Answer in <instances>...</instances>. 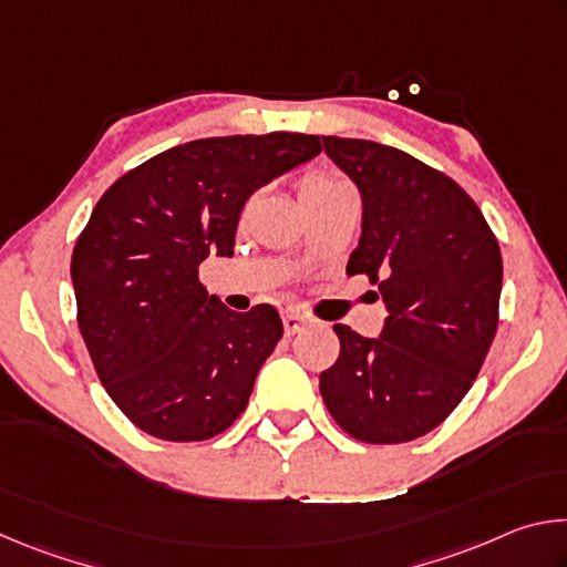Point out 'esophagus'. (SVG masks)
I'll list each match as a JSON object with an SVG mask.
<instances>
[{"label": "esophagus", "mask_w": 567, "mask_h": 567, "mask_svg": "<svg viewBox=\"0 0 567 567\" xmlns=\"http://www.w3.org/2000/svg\"><path fill=\"white\" fill-rule=\"evenodd\" d=\"M282 324H285V332H287V334H297V332H300V330L305 328L307 320L302 318L300 312L290 310V312H285V315H282Z\"/></svg>", "instance_id": "esophagus-1"}]
</instances>
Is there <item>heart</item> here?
I'll return each mask as SVG.
<instances>
[{
	"label": "heart",
	"mask_w": 567,
	"mask_h": 567,
	"mask_svg": "<svg viewBox=\"0 0 567 567\" xmlns=\"http://www.w3.org/2000/svg\"><path fill=\"white\" fill-rule=\"evenodd\" d=\"M344 185H348V182H344V179L338 177V175H332V172L312 169V172H307V175H302L300 185H297V192H300L302 205H310V203H315V199L330 195V192L340 189V187H344ZM249 205H252V199H249L247 207H249Z\"/></svg>",
	"instance_id": "b5f03b06"
}]
</instances>
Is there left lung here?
<instances>
[{
  "label": "left lung",
  "mask_w": 567,
  "mask_h": 567,
  "mask_svg": "<svg viewBox=\"0 0 567 567\" xmlns=\"http://www.w3.org/2000/svg\"><path fill=\"white\" fill-rule=\"evenodd\" d=\"M358 185L362 235L348 275L378 285V340L334 324L338 362L320 372L334 422L360 443L398 445L435 430L473 388L497 330L503 257L473 197L408 152L322 137Z\"/></svg>",
  "instance_id": "1"
}]
</instances>
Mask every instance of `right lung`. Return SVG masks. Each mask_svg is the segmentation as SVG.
Wrapping results in <instances>:
<instances>
[{"label":"right lung","mask_w":567,"mask_h":567,"mask_svg":"<svg viewBox=\"0 0 567 567\" xmlns=\"http://www.w3.org/2000/svg\"><path fill=\"white\" fill-rule=\"evenodd\" d=\"M318 134L207 137L159 152L104 192L76 237V322L97 378L134 425L199 443L233 425L282 338L280 312H233L197 267L233 255L257 187L320 155Z\"/></svg>","instance_id":"right-lung-1"}]
</instances>
